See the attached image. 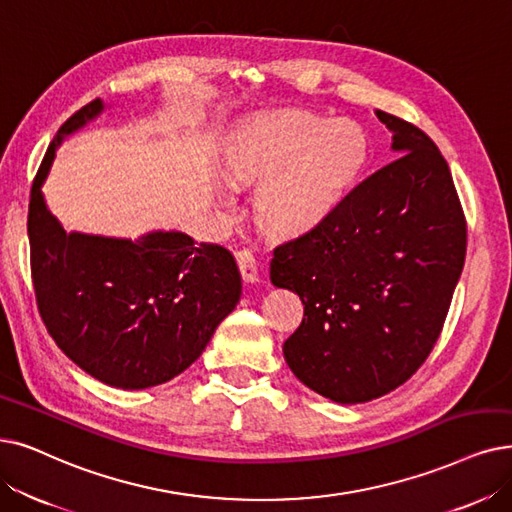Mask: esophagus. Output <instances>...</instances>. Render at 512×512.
<instances>
[{
    "mask_svg": "<svg viewBox=\"0 0 512 512\" xmlns=\"http://www.w3.org/2000/svg\"><path fill=\"white\" fill-rule=\"evenodd\" d=\"M237 264H239V273L245 283H256L258 281V264L256 258L250 250H239L237 254Z\"/></svg>",
    "mask_w": 512,
    "mask_h": 512,
    "instance_id": "esophagus-1",
    "label": "esophagus"
}]
</instances>
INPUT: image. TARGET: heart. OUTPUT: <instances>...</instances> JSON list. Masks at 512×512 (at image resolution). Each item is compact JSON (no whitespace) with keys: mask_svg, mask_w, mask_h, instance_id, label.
<instances>
[{"mask_svg":"<svg viewBox=\"0 0 512 512\" xmlns=\"http://www.w3.org/2000/svg\"><path fill=\"white\" fill-rule=\"evenodd\" d=\"M370 157L365 132L349 119L279 111L245 121L224 153L233 180H261L256 208L269 229L306 233L330 218Z\"/></svg>","mask_w":512,"mask_h":512,"instance_id":"1","label":"heart"}]
</instances>
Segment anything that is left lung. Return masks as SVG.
Segmentation results:
<instances>
[{
  "mask_svg": "<svg viewBox=\"0 0 512 512\" xmlns=\"http://www.w3.org/2000/svg\"><path fill=\"white\" fill-rule=\"evenodd\" d=\"M399 155L340 208L273 250L271 281L304 304L283 357L336 403L378 399L410 380L443 330L466 256V220L435 142L376 111Z\"/></svg>",
  "mask_w": 512,
  "mask_h": 512,
  "instance_id": "obj_1",
  "label": "left lung"
}]
</instances>
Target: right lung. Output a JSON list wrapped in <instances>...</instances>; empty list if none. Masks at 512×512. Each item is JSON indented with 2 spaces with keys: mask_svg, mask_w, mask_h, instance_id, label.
Masks as SVG:
<instances>
[{
  "mask_svg": "<svg viewBox=\"0 0 512 512\" xmlns=\"http://www.w3.org/2000/svg\"><path fill=\"white\" fill-rule=\"evenodd\" d=\"M105 109L73 113L46 151L31 187V275L50 336L92 378L124 391L172 380L203 353L241 296L229 250L180 231L132 239L67 233L46 206L44 180L65 136Z\"/></svg>",
  "mask_w": 512,
  "mask_h": 512,
  "instance_id": "add662e5",
  "label": "right lung"
}]
</instances>
